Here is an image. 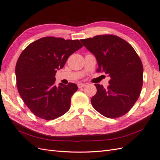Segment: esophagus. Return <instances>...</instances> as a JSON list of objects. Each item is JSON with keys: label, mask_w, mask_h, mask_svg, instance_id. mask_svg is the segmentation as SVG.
I'll return each mask as SVG.
<instances>
[{"label": "esophagus", "mask_w": 160, "mask_h": 160, "mask_svg": "<svg viewBox=\"0 0 160 160\" xmlns=\"http://www.w3.org/2000/svg\"><path fill=\"white\" fill-rule=\"evenodd\" d=\"M86 86V84H84V83H78V87L79 88H82V87H85Z\"/></svg>", "instance_id": "obj_1"}]
</instances>
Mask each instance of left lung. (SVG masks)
Instances as JSON below:
<instances>
[{"label": "left lung", "instance_id": "left-lung-1", "mask_svg": "<svg viewBox=\"0 0 160 160\" xmlns=\"http://www.w3.org/2000/svg\"><path fill=\"white\" fill-rule=\"evenodd\" d=\"M80 41L95 57L97 71L110 78L107 88L95 84L97 92L91 99L92 106L108 118L122 116L134 105L142 87L143 67L138 55L126 41L112 35Z\"/></svg>", "mask_w": 160, "mask_h": 160}]
</instances>
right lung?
Masks as SVG:
<instances>
[{
    "instance_id": "add662e5",
    "label": "right lung",
    "mask_w": 160,
    "mask_h": 160,
    "mask_svg": "<svg viewBox=\"0 0 160 160\" xmlns=\"http://www.w3.org/2000/svg\"><path fill=\"white\" fill-rule=\"evenodd\" d=\"M82 47L79 40L46 37L29 44L21 53L16 66L18 90L35 116L52 120L69 110L78 86H56L54 76L69 56Z\"/></svg>"
}]
</instances>
